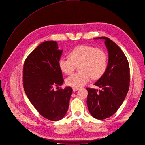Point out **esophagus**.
Segmentation results:
<instances>
[{
  "instance_id": "1",
  "label": "esophagus",
  "mask_w": 145,
  "mask_h": 145,
  "mask_svg": "<svg viewBox=\"0 0 145 145\" xmlns=\"http://www.w3.org/2000/svg\"><path fill=\"white\" fill-rule=\"evenodd\" d=\"M72 90H73V91H76L78 90H79V88H73Z\"/></svg>"
}]
</instances>
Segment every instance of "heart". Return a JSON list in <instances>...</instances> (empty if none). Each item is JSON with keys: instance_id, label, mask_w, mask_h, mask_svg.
Listing matches in <instances>:
<instances>
[{"instance_id": "1", "label": "heart", "mask_w": 145, "mask_h": 145, "mask_svg": "<svg viewBox=\"0 0 145 145\" xmlns=\"http://www.w3.org/2000/svg\"><path fill=\"white\" fill-rule=\"evenodd\" d=\"M108 59V55L103 49L80 45L69 52V57H61L58 65L63 73L71 74L80 65V72L72 74L65 80L67 85L80 88L89 82L91 77L93 80L101 78L107 69Z\"/></svg>"}]
</instances>
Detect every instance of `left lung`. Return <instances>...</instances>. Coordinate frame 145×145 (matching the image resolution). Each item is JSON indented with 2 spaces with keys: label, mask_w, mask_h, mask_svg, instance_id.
Listing matches in <instances>:
<instances>
[{
  "label": "left lung",
  "mask_w": 145,
  "mask_h": 145,
  "mask_svg": "<svg viewBox=\"0 0 145 145\" xmlns=\"http://www.w3.org/2000/svg\"><path fill=\"white\" fill-rule=\"evenodd\" d=\"M103 39L108 52L107 69L94 84L101 90L86 88L87 105L91 116L99 120L109 118L117 112L129 89L130 68L128 61L118 45L106 37Z\"/></svg>",
  "instance_id": "8db88e82"
}]
</instances>
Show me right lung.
<instances>
[{"instance_id": "1", "label": "right lung", "mask_w": 145, "mask_h": 145, "mask_svg": "<svg viewBox=\"0 0 145 145\" xmlns=\"http://www.w3.org/2000/svg\"><path fill=\"white\" fill-rule=\"evenodd\" d=\"M62 52L56 42H44L28 56L23 67V86L28 99L40 115L54 121L65 115L72 93L70 87L54 89L63 83L58 65Z\"/></svg>"}]
</instances>
